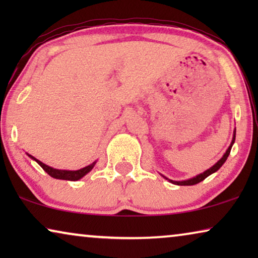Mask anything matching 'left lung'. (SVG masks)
<instances>
[{
    "label": "left lung",
    "mask_w": 258,
    "mask_h": 258,
    "mask_svg": "<svg viewBox=\"0 0 258 258\" xmlns=\"http://www.w3.org/2000/svg\"><path fill=\"white\" fill-rule=\"evenodd\" d=\"M235 137H236V129L234 130V136H232V141H231V143H230V146H229V148L227 149V151H225L224 153V155L223 156H222L220 160H218L216 163H215L213 167L211 168H209L208 169V170H206V171H203L202 174H199V175H196L195 177H192V178H189V179H184V181H172V179H169V178H167L165 177V176H163V177L165 178V179H168L169 182L170 183H172V184H176V185H194V184H197V183H200V182H202L203 179H206L208 176H210L211 174H214V172H216L218 169H220L222 165L224 164V162L227 161V158H228V156H229V154H230V150H231V148H232V144L235 143Z\"/></svg>",
    "instance_id": "obj_1"
}]
</instances>
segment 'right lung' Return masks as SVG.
<instances>
[{"label": "right lung", "instance_id": "obj_1", "mask_svg": "<svg viewBox=\"0 0 258 258\" xmlns=\"http://www.w3.org/2000/svg\"><path fill=\"white\" fill-rule=\"evenodd\" d=\"M27 155L31 158V160L37 162V163L41 165V168L43 169V170L47 172L49 176H51V177L57 178V179H66V181H79V179L82 178L83 176H86L88 172L93 170V168L95 167V164H96V162H97V161H95L91 164L87 165V167L79 169V170H61V169L51 168L47 164L42 163L41 161H38L37 158H35L34 156H31V155H29V154H27Z\"/></svg>", "mask_w": 258, "mask_h": 258}]
</instances>
